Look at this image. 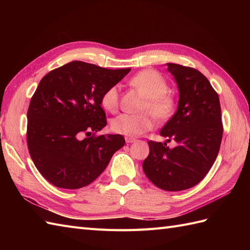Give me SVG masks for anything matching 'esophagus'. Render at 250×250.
Masks as SVG:
<instances>
[{"label": "esophagus", "mask_w": 250, "mask_h": 250, "mask_svg": "<svg viewBox=\"0 0 250 250\" xmlns=\"http://www.w3.org/2000/svg\"><path fill=\"white\" fill-rule=\"evenodd\" d=\"M136 140L135 139H132V137H125V142L130 144V143H134Z\"/></svg>", "instance_id": "1"}]
</instances>
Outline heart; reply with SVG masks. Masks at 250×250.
<instances>
[{"label": "heart", "instance_id": "1", "mask_svg": "<svg viewBox=\"0 0 250 250\" xmlns=\"http://www.w3.org/2000/svg\"><path fill=\"white\" fill-rule=\"evenodd\" d=\"M129 83L146 98L143 111H149L158 121L172 118L176 110V99L167 92L168 83L160 73L155 70L141 71L130 79ZM101 105L109 113H115L119 105L118 88L111 86L106 89L101 95ZM152 126L153 120L148 114H120L110 122V128L115 133L128 137L139 136L151 130Z\"/></svg>", "mask_w": 250, "mask_h": 250}]
</instances>
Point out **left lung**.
<instances>
[{"label":"left lung","mask_w":250,"mask_h":250,"mask_svg":"<svg viewBox=\"0 0 250 250\" xmlns=\"http://www.w3.org/2000/svg\"><path fill=\"white\" fill-rule=\"evenodd\" d=\"M179 91L176 113L160 131L177 143L148 142L149 155L143 169L150 182L167 191L193 187L203 179L218 156L222 139L218 94L203 74L192 67L167 63Z\"/></svg>","instance_id":"obj_1"}]
</instances>
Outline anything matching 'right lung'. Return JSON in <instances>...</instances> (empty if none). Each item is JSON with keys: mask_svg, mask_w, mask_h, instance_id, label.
Segmentation results:
<instances>
[{"mask_svg": "<svg viewBox=\"0 0 250 250\" xmlns=\"http://www.w3.org/2000/svg\"><path fill=\"white\" fill-rule=\"evenodd\" d=\"M130 71L72 61L42 78L28 109L26 142L36 168L56 187L91 184L125 145L120 134H94L107 124L101 95Z\"/></svg>", "mask_w": 250, "mask_h": 250, "instance_id": "1", "label": "right lung"}]
</instances>
